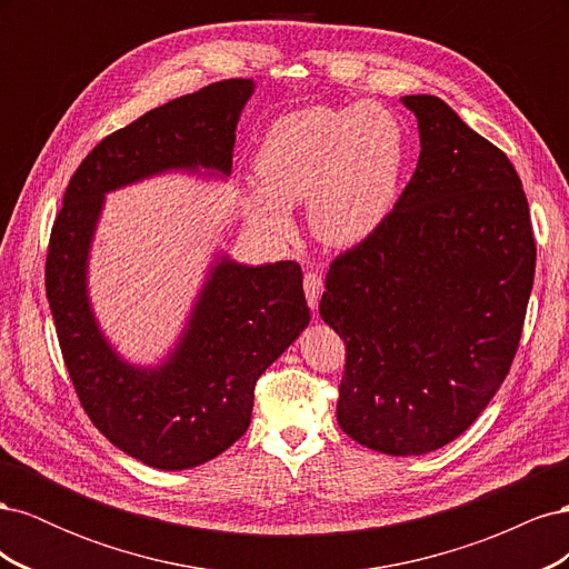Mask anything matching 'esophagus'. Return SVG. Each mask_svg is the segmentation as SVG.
I'll list each match as a JSON object with an SVG mask.
<instances>
[{"instance_id":"esophagus-1","label":"esophagus","mask_w":569,"mask_h":569,"mask_svg":"<svg viewBox=\"0 0 569 569\" xmlns=\"http://www.w3.org/2000/svg\"><path fill=\"white\" fill-rule=\"evenodd\" d=\"M322 289H325V284H322L320 274L318 272H306L303 291H306V299H308V306H311V311H316V308H318Z\"/></svg>"}]
</instances>
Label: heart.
Wrapping results in <instances>:
<instances>
[{
	"mask_svg": "<svg viewBox=\"0 0 569 569\" xmlns=\"http://www.w3.org/2000/svg\"><path fill=\"white\" fill-rule=\"evenodd\" d=\"M406 166L401 120L380 104L311 107L274 120L253 157L261 189L244 213L270 239L295 232L289 209L308 203L325 244L351 247L380 230L399 197Z\"/></svg>",
	"mask_w": 569,
	"mask_h": 569,
	"instance_id": "1",
	"label": "heart"
}]
</instances>
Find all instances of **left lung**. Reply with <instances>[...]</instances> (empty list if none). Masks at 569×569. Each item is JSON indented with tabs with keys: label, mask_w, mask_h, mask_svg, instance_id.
<instances>
[{
	"label": "left lung",
	"mask_w": 569,
	"mask_h": 569,
	"mask_svg": "<svg viewBox=\"0 0 569 569\" xmlns=\"http://www.w3.org/2000/svg\"><path fill=\"white\" fill-rule=\"evenodd\" d=\"M401 101L418 118V168L380 230L330 263L320 316L347 343L339 427L372 451L422 456L503 385L537 244L506 153L439 97Z\"/></svg>",
	"instance_id": "obj_1"
}]
</instances>
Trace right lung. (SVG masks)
I'll return each instance as SVG.
<instances>
[{
	"label": "right lung",
	"instance_id": "add662e5",
	"mask_svg": "<svg viewBox=\"0 0 569 569\" xmlns=\"http://www.w3.org/2000/svg\"><path fill=\"white\" fill-rule=\"evenodd\" d=\"M253 80H220L151 109L104 137L78 166L49 237L44 284L63 363L80 406L120 451L149 468L209 462L247 432L253 387L311 320L295 261L211 268L176 351L132 368L99 332L88 253L111 189L173 168L232 170L239 113Z\"/></svg>",
	"mask_w": 569,
	"mask_h": 569
}]
</instances>
